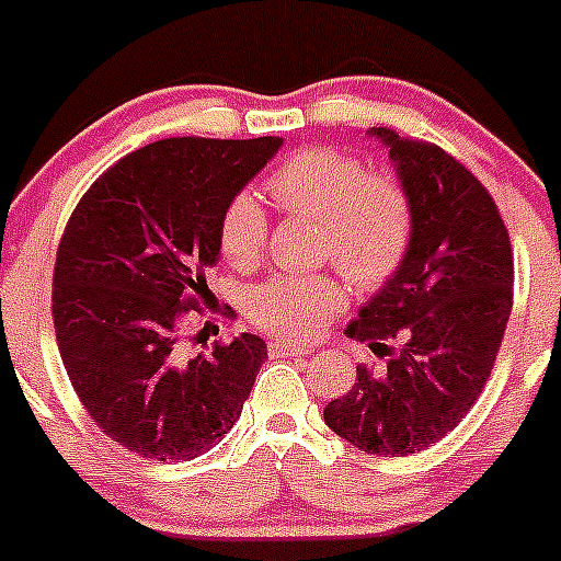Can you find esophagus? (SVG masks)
I'll list each match as a JSON object with an SVG mask.
<instances>
[{
	"label": "esophagus",
	"mask_w": 561,
	"mask_h": 561,
	"mask_svg": "<svg viewBox=\"0 0 561 561\" xmlns=\"http://www.w3.org/2000/svg\"><path fill=\"white\" fill-rule=\"evenodd\" d=\"M302 353H308L306 347H300V344H291V342H270V356L272 358H289V356H302Z\"/></svg>",
	"instance_id": "esophagus-1"
}]
</instances>
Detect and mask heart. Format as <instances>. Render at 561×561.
Listing matches in <instances>:
<instances>
[{
  "label": "heart",
  "mask_w": 561,
  "mask_h": 561,
  "mask_svg": "<svg viewBox=\"0 0 561 561\" xmlns=\"http://www.w3.org/2000/svg\"><path fill=\"white\" fill-rule=\"evenodd\" d=\"M284 214L322 219L320 253L336 261L362 289L383 284L403 264L414 210L403 183L373 172L364 158L336 147H306L277 163L264 180ZM270 241V219L259 199L239 192L219 217V250L239 270L255 266ZM344 308V286L325 272L277 275L247 295V314L286 339L314 336Z\"/></svg>",
  "instance_id": "b5f03b06"
}]
</instances>
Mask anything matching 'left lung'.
Returning <instances> with one entry per match:
<instances>
[{
    "label": "left lung",
    "instance_id": "1",
    "mask_svg": "<svg viewBox=\"0 0 561 561\" xmlns=\"http://www.w3.org/2000/svg\"><path fill=\"white\" fill-rule=\"evenodd\" d=\"M389 147L414 210L403 264L347 325L389 356L362 364L347 394L325 405L328 428L375 456H409L454 431L479 400L512 314L515 255L492 194L431 141L373 127ZM400 337L398 348L383 341Z\"/></svg>",
    "mask_w": 561,
    "mask_h": 561
}]
</instances>
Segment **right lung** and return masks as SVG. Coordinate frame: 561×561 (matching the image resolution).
<instances>
[{
    "label": "right lung",
    "instance_id": "right-lung-1",
    "mask_svg": "<svg viewBox=\"0 0 561 561\" xmlns=\"http://www.w3.org/2000/svg\"><path fill=\"white\" fill-rule=\"evenodd\" d=\"M277 147L272 136L152 141L102 172L66 222L53 272L60 358L89 417L141 459L205 454L250 398L264 339H219L197 356L183 344L188 311L208 300L225 205Z\"/></svg>",
    "mask_w": 561,
    "mask_h": 561
}]
</instances>
